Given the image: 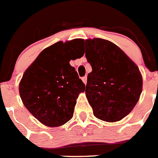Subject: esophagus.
I'll use <instances>...</instances> for the list:
<instances>
[{
	"label": "esophagus",
	"instance_id": "esophagus-1",
	"mask_svg": "<svg viewBox=\"0 0 158 158\" xmlns=\"http://www.w3.org/2000/svg\"><path fill=\"white\" fill-rule=\"evenodd\" d=\"M82 81H83L85 84L87 83V76H85L82 77Z\"/></svg>",
	"mask_w": 158,
	"mask_h": 158
}]
</instances>
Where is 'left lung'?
<instances>
[{
  "label": "left lung",
  "instance_id": "obj_1",
  "mask_svg": "<svg viewBox=\"0 0 158 158\" xmlns=\"http://www.w3.org/2000/svg\"><path fill=\"white\" fill-rule=\"evenodd\" d=\"M85 57L92 66L85 94L93 115L116 122L131 112L139 101L142 77L139 67L118 46L103 39H89Z\"/></svg>",
  "mask_w": 158,
  "mask_h": 158
}]
</instances>
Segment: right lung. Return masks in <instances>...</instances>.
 <instances>
[{
  "label": "right lung",
  "instance_id": "right-lung-1",
  "mask_svg": "<svg viewBox=\"0 0 158 158\" xmlns=\"http://www.w3.org/2000/svg\"><path fill=\"white\" fill-rule=\"evenodd\" d=\"M81 39L58 42L44 49L26 69L19 96L31 115L47 127L62 126L72 118L78 95L85 89L69 61L84 55Z\"/></svg>",
  "mask_w": 158,
  "mask_h": 158
}]
</instances>
